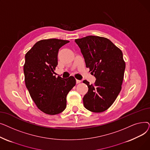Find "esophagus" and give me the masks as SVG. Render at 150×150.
I'll return each mask as SVG.
<instances>
[{
  "mask_svg": "<svg viewBox=\"0 0 150 150\" xmlns=\"http://www.w3.org/2000/svg\"><path fill=\"white\" fill-rule=\"evenodd\" d=\"M76 84L80 83H81V80H76Z\"/></svg>",
  "mask_w": 150,
  "mask_h": 150,
  "instance_id": "34e87169",
  "label": "esophagus"
}]
</instances>
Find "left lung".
I'll use <instances>...</instances> for the list:
<instances>
[{"instance_id":"obj_1","label":"left lung","mask_w":150,"mask_h":150,"mask_svg":"<svg viewBox=\"0 0 150 150\" xmlns=\"http://www.w3.org/2000/svg\"><path fill=\"white\" fill-rule=\"evenodd\" d=\"M83 55L86 67L96 77L93 84L84 80L88 92L83 97L86 109L101 112L111 106L122 89L125 62L120 49L109 39L88 36L75 40Z\"/></svg>"}]
</instances>
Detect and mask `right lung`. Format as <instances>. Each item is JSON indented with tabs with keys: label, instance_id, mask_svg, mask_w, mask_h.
I'll use <instances>...</instances> for the list:
<instances>
[{
	"label": "right lung",
	"instance_id": "1",
	"mask_svg": "<svg viewBox=\"0 0 150 150\" xmlns=\"http://www.w3.org/2000/svg\"><path fill=\"white\" fill-rule=\"evenodd\" d=\"M69 41L58 39L37 42L25 54L23 73L30 95L43 112L56 115L66 108V97L75 86V78H56L54 70L58 65V53Z\"/></svg>",
	"mask_w": 150,
	"mask_h": 150
}]
</instances>
